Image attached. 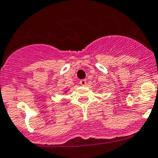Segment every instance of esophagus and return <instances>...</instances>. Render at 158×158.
I'll use <instances>...</instances> for the list:
<instances>
[{
    "label": "esophagus",
    "instance_id": "1",
    "mask_svg": "<svg viewBox=\"0 0 158 158\" xmlns=\"http://www.w3.org/2000/svg\"><path fill=\"white\" fill-rule=\"evenodd\" d=\"M86 83H87V81H86V80H85V79H82V80L80 81V84L81 85H83V86L86 85Z\"/></svg>",
    "mask_w": 158,
    "mask_h": 158
}]
</instances>
